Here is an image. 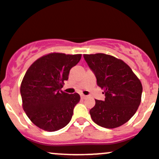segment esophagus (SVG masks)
<instances>
[{
	"label": "esophagus",
	"mask_w": 159,
	"mask_h": 159,
	"mask_svg": "<svg viewBox=\"0 0 159 159\" xmlns=\"http://www.w3.org/2000/svg\"><path fill=\"white\" fill-rule=\"evenodd\" d=\"M81 99H85V98H87V96L84 94H81Z\"/></svg>",
	"instance_id": "1"
}]
</instances>
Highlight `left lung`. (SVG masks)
<instances>
[{"label": "left lung", "mask_w": 159, "mask_h": 159, "mask_svg": "<svg viewBox=\"0 0 159 159\" xmlns=\"http://www.w3.org/2000/svg\"><path fill=\"white\" fill-rule=\"evenodd\" d=\"M84 58L105 95L104 101L95 100V106L90 110L91 119L102 127H119L138 110L143 92L141 81L126 63L114 56L97 53L84 54Z\"/></svg>", "instance_id": "obj_1"}]
</instances>
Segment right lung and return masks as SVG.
Wrapping results in <instances>:
<instances>
[{"label": "right lung", "instance_id": "right-lung-1", "mask_svg": "<svg viewBox=\"0 0 159 159\" xmlns=\"http://www.w3.org/2000/svg\"><path fill=\"white\" fill-rule=\"evenodd\" d=\"M81 54L51 52L38 58L30 66L20 85L22 106L33 124L45 131L54 132L70 122L78 93L61 91L70 69L79 62Z\"/></svg>", "mask_w": 159, "mask_h": 159}]
</instances>
